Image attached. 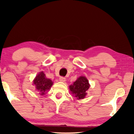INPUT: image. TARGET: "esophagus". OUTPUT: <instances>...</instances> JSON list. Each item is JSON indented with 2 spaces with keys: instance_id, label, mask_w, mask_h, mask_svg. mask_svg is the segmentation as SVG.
I'll return each instance as SVG.
<instances>
[{
  "instance_id": "obj_1",
  "label": "esophagus",
  "mask_w": 134,
  "mask_h": 134,
  "mask_svg": "<svg viewBox=\"0 0 134 134\" xmlns=\"http://www.w3.org/2000/svg\"><path fill=\"white\" fill-rule=\"evenodd\" d=\"M59 80H60V82H65L66 78L64 77H60V79H59Z\"/></svg>"
}]
</instances>
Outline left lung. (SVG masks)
<instances>
[{
	"label": "left lung",
	"mask_w": 134,
	"mask_h": 134,
	"mask_svg": "<svg viewBox=\"0 0 134 134\" xmlns=\"http://www.w3.org/2000/svg\"><path fill=\"white\" fill-rule=\"evenodd\" d=\"M89 87L90 85L87 78L81 76L79 77L72 85L69 86V89L75 97L78 99H81L85 97Z\"/></svg>",
	"instance_id": "1"
}]
</instances>
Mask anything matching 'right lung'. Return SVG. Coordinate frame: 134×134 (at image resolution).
Here are the masks:
<instances>
[{"mask_svg": "<svg viewBox=\"0 0 134 134\" xmlns=\"http://www.w3.org/2000/svg\"><path fill=\"white\" fill-rule=\"evenodd\" d=\"M34 83L35 85L36 88L40 94L43 95L51 88L53 82L49 79L46 78L43 72H41L36 76L34 80Z\"/></svg>", "mask_w": 134, "mask_h": 134, "instance_id": "1", "label": "right lung"}]
</instances>
